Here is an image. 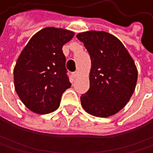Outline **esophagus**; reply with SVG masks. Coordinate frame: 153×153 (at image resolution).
Instances as JSON below:
<instances>
[{"label":"esophagus","mask_w":153,"mask_h":153,"mask_svg":"<svg viewBox=\"0 0 153 153\" xmlns=\"http://www.w3.org/2000/svg\"><path fill=\"white\" fill-rule=\"evenodd\" d=\"M78 75H79V72H78V71H75V72L72 73V76H73L74 78H77V77H78Z\"/></svg>","instance_id":"1"}]
</instances>
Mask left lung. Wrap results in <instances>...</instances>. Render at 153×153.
<instances>
[{"label":"left lung","mask_w":153,"mask_h":153,"mask_svg":"<svg viewBox=\"0 0 153 153\" xmlns=\"http://www.w3.org/2000/svg\"><path fill=\"white\" fill-rule=\"evenodd\" d=\"M91 58L90 88L81 96L88 114L108 117L129 101L138 80V70L121 41L105 31L78 34Z\"/></svg>","instance_id":"8db88e82"}]
</instances>
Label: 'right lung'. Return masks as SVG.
Listing matches in <instances>:
<instances>
[{
  "label": "right lung",
  "mask_w": 153,
  "mask_h": 153,
  "mask_svg": "<svg viewBox=\"0 0 153 153\" xmlns=\"http://www.w3.org/2000/svg\"><path fill=\"white\" fill-rule=\"evenodd\" d=\"M73 36L74 32L67 29L43 28L31 37L17 59L14 88L32 112L45 115L57 110L62 94L71 87L62 47Z\"/></svg>",
  "instance_id": "obj_1"
}]
</instances>
